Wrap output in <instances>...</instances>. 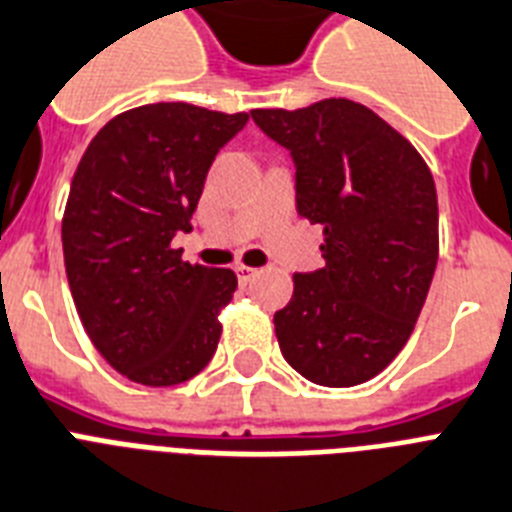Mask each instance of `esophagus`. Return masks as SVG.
I'll return each mask as SVG.
<instances>
[{
    "mask_svg": "<svg viewBox=\"0 0 512 512\" xmlns=\"http://www.w3.org/2000/svg\"><path fill=\"white\" fill-rule=\"evenodd\" d=\"M236 273H239V281H244V284H247V281H252V278H255L260 270L249 268V265H239V268H236Z\"/></svg>",
    "mask_w": 512,
    "mask_h": 512,
    "instance_id": "1",
    "label": "esophagus"
}]
</instances>
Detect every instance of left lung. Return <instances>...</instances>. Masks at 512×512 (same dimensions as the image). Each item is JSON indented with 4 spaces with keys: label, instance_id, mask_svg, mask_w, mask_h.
I'll use <instances>...</instances> for the list:
<instances>
[{
    "label": "left lung",
    "instance_id": "obj_1",
    "mask_svg": "<svg viewBox=\"0 0 512 512\" xmlns=\"http://www.w3.org/2000/svg\"><path fill=\"white\" fill-rule=\"evenodd\" d=\"M294 160L297 213L323 226V265L294 273L273 315L281 355L321 386H355L400 355L439 257L429 165L386 120L352 99L252 110Z\"/></svg>",
    "mask_w": 512,
    "mask_h": 512
}]
</instances>
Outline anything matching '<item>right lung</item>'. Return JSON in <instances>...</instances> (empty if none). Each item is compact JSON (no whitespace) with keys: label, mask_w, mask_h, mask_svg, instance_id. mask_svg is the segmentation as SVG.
<instances>
[{"label":"right lung","mask_w":512,"mask_h":512,"mask_svg":"<svg viewBox=\"0 0 512 512\" xmlns=\"http://www.w3.org/2000/svg\"><path fill=\"white\" fill-rule=\"evenodd\" d=\"M249 112L157 102L120 112L91 139L70 184L62 255L99 355L144 386L184 384L218 350L236 273L181 260L207 170Z\"/></svg>","instance_id":"right-lung-1"}]
</instances>
